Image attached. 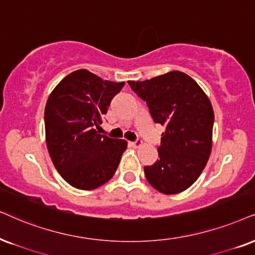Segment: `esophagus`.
Listing matches in <instances>:
<instances>
[{
  "mask_svg": "<svg viewBox=\"0 0 255 255\" xmlns=\"http://www.w3.org/2000/svg\"><path fill=\"white\" fill-rule=\"evenodd\" d=\"M130 146H131V147H134V148H138V147H141V146H142V141L138 140V138H137V140L131 141V142H130Z\"/></svg>",
  "mask_w": 255,
  "mask_h": 255,
  "instance_id": "obj_1",
  "label": "esophagus"
}]
</instances>
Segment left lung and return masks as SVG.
Wrapping results in <instances>:
<instances>
[{"mask_svg": "<svg viewBox=\"0 0 255 255\" xmlns=\"http://www.w3.org/2000/svg\"><path fill=\"white\" fill-rule=\"evenodd\" d=\"M128 85L146 102L154 122L166 127L157 147L159 160L144 167L147 181L163 194L183 192L196 181L211 155V101L198 83L181 72Z\"/></svg>", "mask_w": 255, "mask_h": 255, "instance_id": "left-lung-1", "label": "left lung"}]
</instances>
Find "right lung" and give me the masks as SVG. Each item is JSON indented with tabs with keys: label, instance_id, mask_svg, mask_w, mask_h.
I'll return each instance as SVG.
<instances>
[{
	"label": "right lung",
	"instance_id": "add662e5",
	"mask_svg": "<svg viewBox=\"0 0 255 255\" xmlns=\"http://www.w3.org/2000/svg\"><path fill=\"white\" fill-rule=\"evenodd\" d=\"M125 82L105 81L86 69L66 76L48 98L44 128L54 166L70 186L90 191L117 172L125 140L99 134L102 118Z\"/></svg>",
	"mask_w": 255,
	"mask_h": 255
}]
</instances>
